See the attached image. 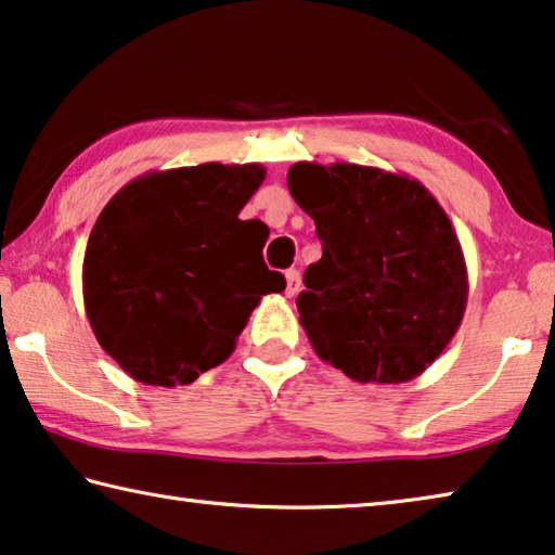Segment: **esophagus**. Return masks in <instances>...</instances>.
I'll return each mask as SVG.
<instances>
[{
  "instance_id": "1",
  "label": "esophagus",
  "mask_w": 555,
  "mask_h": 555,
  "mask_svg": "<svg viewBox=\"0 0 555 555\" xmlns=\"http://www.w3.org/2000/svg\"><path fill=\"white\" fill-rule=\"evenodd\" d=\"M300 285H302L300 270L289 268V270L285 272V295H287V297H295L297 293H300Z\"/></svg>"
}]
</instances>
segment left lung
<instances>
[{"label":"left lung","instance_id":"1","mask_svg":"<svg viewBox=\"0 0 555 555\" xmlns=\"http://www.w3.org/2000/svg\"><path fill=\"white\" fill-rule=\"evenodd\" d=\"M287 189L322 241L297 297L314 352L362 385L420 377L456 335L468 300L444 208L416 178L357 164L300 160Z\"/></svg>","mask_w":555,"mask_h":555}]
</instances>
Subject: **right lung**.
<instances>
[{
    "mask_svg": "<svg viewBox=\"0 0 555 555\" xmlns=\"http://www.w3.org/2000/svg\"><path fill=\"white\" fill-rule=\"evenodd\" d=\"M260 164L151 170L106 203L83 253V307L99 345L135 382L191 385L233 354L262 295L268 228L241 220Z\"/></svg>",
    "mask_w": 555,
    "mask_h": 555,
    "instance_id": "right-lung-1",
    "label": "right lung"
}]
</instances>
